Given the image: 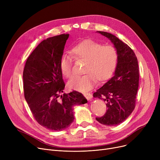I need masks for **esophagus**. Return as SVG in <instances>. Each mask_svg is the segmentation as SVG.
Wrapping results in <instances>:
<instances>
[{"label":"esophagus","instance_id":"1","mask_svg":"<svg viewBox=\"0 0 160 160\" xmlns=\"http://www.w3.org/2000/svg\"><path fill=\"white\" fill-rule=\"evenodd\" d=\"M83 96H84L88 100H90L91 98H92V97H93V95H92L91 93H83Z\"/></svg>","mask_w":160,"mask_h":160}]
</instances>
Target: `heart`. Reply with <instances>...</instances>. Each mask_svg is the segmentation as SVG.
Wrapping results in <instances>:
<instances>
[{
	"label": "heart",
	"instance_id": "1",
	"mask_svg": "<svg viewBox=\"0 0 160 160\" xmlns=\"http://www.w3.org/2000/svg\"><path fill=\"white\" fill-rule=\"evenodd\" d=\"M72 57L78 62H84L83 74L72 78L68 82L71 89L86 91L93 88L97 82H103L113 75L118 61L116 48L110 45H102L98 42L86 39L75 45L71 50ZM62 74L67 78L73 76L72 58L63 54L60 60Z\"/></svg>",
	"mask_w": 160,
	"mask_h": 160
}]
</instances>
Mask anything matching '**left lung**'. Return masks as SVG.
Segmentation results:
<instances>
[{"mask_svg":"<svg viewBox=\"0 0 160 160\" xmlns=\"http://www.w3.org/2000/svg\"><path fill=\"white\" fill-rule=\"evenodd\" d=\"M98 32L112 42L118 54L115 75L93 93L94 97L104 100L107 106L106 113L96 117L97 121L112 127L125 121L135 108L139 78L138 62L127 44L110 33Z\"/></svg>","mask_w":160,"mask_h":160,"instance_id":"left-lung-1","label":"left lung"}]
</instances>
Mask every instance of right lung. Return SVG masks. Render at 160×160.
I'll use <instances>...</instances> for the list:
<instances>
[{
	"label": "right lung",
	"instance_id": "add662e5",
	"mask_svg": "<svg viewBox=\"0 0 160 160\" xmlns=\"http://www.w3.org/2000/svg\"><path fill=\"white\" fill-rule=\"evenodd\" d=\"M69 36L63 33L41 41L28 58L23 71L24 98L36 121L50 130L68 128L74 119L73 106L88 102L76 91L60 95L65 86L60 60Z\"/></svg>",
	"mask_w": 160,
	"mask_h": 160
}]
</instances>
